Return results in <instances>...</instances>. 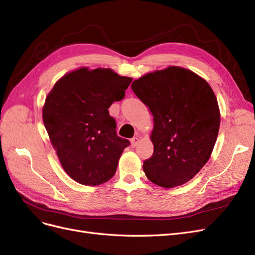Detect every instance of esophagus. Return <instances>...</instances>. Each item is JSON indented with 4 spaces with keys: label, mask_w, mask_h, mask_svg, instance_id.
I'll return each mask as SVG.
<instances>
[{
    "label": "esophagus",
    "mask_w": 255,
    "mask_h": 255,
    "mask_svg": "<svg viewBox=\"0 0 255 255\" xmlns=\"http://www.w3.org/2000/svg\"><path fill=\"white\" fill-rule=\"evenodd\" d=\"M138 142H139V138H138L137 136H136V137H133L132 139H130V145H132L133 148H135V146L137 145Z\"/></svg>",
    "instance_id": "esophagus-1"
}]
</instances>
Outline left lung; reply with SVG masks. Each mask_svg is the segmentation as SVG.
Instances as JSON below:
<instances>
[{
  "mask_svg": "<svg viewBox=\"0 0 255 255\" xmlns=\"http://www.w3.org/2000/svg\"><path fill=\"white\" fill-rule=\"evenodd\" d=\"M130 87L153 115L154 151L142 166L146 177L165 188L188 182L207 163L218 136L220 113L213 89L175 66L145 74Z\"/></svg>",
  "mask_w": 255,
  "mask_h": 255,
  "instance_id": "8db88e82",
  "label": "left lung"
}]
</instances>
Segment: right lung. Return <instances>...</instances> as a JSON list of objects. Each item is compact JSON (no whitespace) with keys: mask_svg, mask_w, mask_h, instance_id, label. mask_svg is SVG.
Here are the masks:
<instances>
[{"mask_svg":"<svg viewBox=\"0 0 255 255\" xmlns=\"http://www.w3.org/2000/svg\"><path fill=\"white\" fill-rule=\"evenodd\" d=\"M132 79L111 69L80 68L54 85L42 110L45 129L67 174L83 185L111 180L129 141L116 133L109 109Z\"/></svg>","mask_w":255,"mask_h":255,"instance_id":"obj_1","label":"right lung"}]
</instances>
